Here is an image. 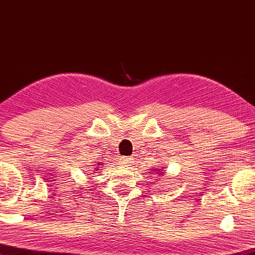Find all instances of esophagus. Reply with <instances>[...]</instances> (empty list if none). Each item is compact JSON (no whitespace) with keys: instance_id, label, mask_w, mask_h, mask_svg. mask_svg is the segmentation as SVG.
<instances>
[{"instance_id":"obj_1","label":"esophagus","mask_w":255,"mask_h":255,"mask_svg":"<svg viewBox=\"0 0 255 255\" xmlns=\"http://www.w3.org/2000/svg\"><path fill=\"white\" fill-rule=\"evenodd\" d=\"M131 160L132 159L130 158V157H121V158H120V162L123 165H130Z\"/></svg>"}]
</instances>
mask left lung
Segmentation results:
<instances>
[{
    "label": "left lung",
    "instance_id": "left-lung-1",
    "mask_svg": "<svg viewBox=\"0 0 255 255\" xmlns=\"http://www.w3.org/2000/svg\"><path fill=\"white\" fill-rule=\"evenodd\" d=\"M153 171H155V172H153V173H155V174H158L159 177H162V175H164V174H165V171H160L159 168H157V170H153ZM151 172H152V171H151Z\"/></svg>",
    "mask_w": 255,
    "mask_h": 255
}]
</instances>
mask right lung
<instances>
[{
  "label": "right lung",
  "mask_w": 255,
  "mask_h": 255,
  "mask_svg": "<svg viewBox=\"0 0 255 255\" xmlns=\"http://www.w3.org/2000/svg\"><path fill=\"white\" fill-rule=\"evenodd\" d=\"M99 165H100V163H97L96 165H93V166H96V167H95V170H93V171H99V170H100V168H99V167H100ZM95 173H96V172H95Z\"/></svg>",
  "instance_id": "add662e5"
}]
</instances>
